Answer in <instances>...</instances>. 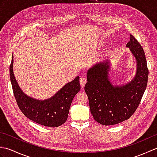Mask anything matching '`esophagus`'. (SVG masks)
Masks as SVG:
<instances>
[{
	"label": "esophagus",
	"mask_w": 157,
	"mask_h": 157,
	"mask_svg": "<svg viewBox=\"0 0 157 157\" xmlns=\"http://www.w3.org/2000/svg\"><path fill=\"white\" fill-rule=\"evenodd\" d=\"M79 82H80V85L82 87H84L85 84H86V82H87V79H86V78H84V77H81L80 79H79Z\"/></svg>",
	"instance_id": "1"
}]
</instances>
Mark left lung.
<instances>
[{
    "label": "left lung",
    "mask_w": 157,
    "mask_h": 157,
    "mask_svg": "<svg viewBox=\"0 0 157 157\" xmlns=\"http://www.w3.org/2000/svg\"><path fill=\"white\" fill-rule=\"evenodd\" d=\"M137 61V73L133 80L123 86H113L108 79L109 62L97 63L87 73L85 92L95 121L112 125L128 119L141 102L148 83V69L145 53L134 36L130 35L126 45Z\"/></svg>",
    "instance_id": "obj_1"
}]
</instances>
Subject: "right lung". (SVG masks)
I'll list each match as a JSON object with an SVG mask.
<instances>
[{
	"label": "right lung",
	"mask_w": 157,
	"mask_h": 157,
	"mask_svg": "<svg viewBox=\"0 0 157 157\" xmlns=\"http://www.w3.org/2000/svg\"><path fill=\"white\" fill-rule=\"evenodd\" d=\"M13 57L9 67L13 94L19 109L34 122L44 126L58 127L67 119L69 108L74 96L80 90L79 78L68 83L56 94L46 101H37L28 97L19 88L13 71Z\"/></svg>",
	"instance_id": "obj_1"
}]
</instances>
